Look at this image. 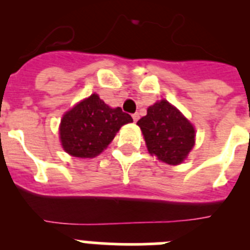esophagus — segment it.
Segmentation results:
<instances>
[{"instance_id":"obj_1","label":"esophagus","mask_w":250,"mask_h":250,"mask_svg":"<svg viewBox=\"0 0 250 250\" xmlns=\"http://www.w3.org/2000/svg\"><path fill=\"white\" fill-rule=\"evenodd\" d=\"M139 118H140V116H139V112H135V114L132 115V119H134V121H138L139 120Z\"/></svg>"}]
</instances>
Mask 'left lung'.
<instances>
[{
	"label": "left lung",
	"mask_w": 250,
	"mask_h": 250,
	"mask_svg": "<svg viewBox=\"0 0 250 250\" xmlns=\"http://www.w3.org/2000/svg\"><path fill=\"white\" fill-rule=\"evenodd\" d=\"M144 134L147 150L167 164H180L185 160L195 141V130L187 119L161 100L147 109L146 116L138 121Z\"/></svg>",
	"instance_id": "left-lung-1"
}]
</instances>
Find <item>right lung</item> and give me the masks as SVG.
Here are the masks:
<instances>
[{
	"label": "right lung",
	"mask_w": 250,
	"mask_h": 250,
	"mask_svg": "<svg viewBox=\"0 0 250 250\" xmlns=\"http://www.w3.org/2000/svg\"><path fill=\"white\" fill-rule=\"evenodd\" d=\"M132 118L121 107L111 109L94 94L63 115L60 138L63 150L76 158L99 155L123 125Z\"/></svg>",
	"instance_id": "right-lung-1"
}]
</instances>
